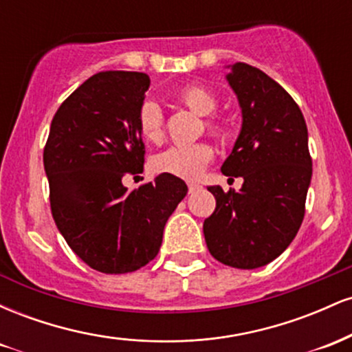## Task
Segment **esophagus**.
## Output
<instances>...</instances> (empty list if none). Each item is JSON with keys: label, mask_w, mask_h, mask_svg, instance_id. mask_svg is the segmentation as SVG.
I'll return each mask as SVG.
<instances>
[{"label": "esophagus", "mask_w": 352, "mask_h": 352, "mask_svg": "<svg viewBox=\"0 0 352 352\" xmlns=\"http://www.w3.org/2000/svg\"><path fill=\"white\" fill-rule=\"evenodd\" d=\"M199 188H200L199 184H193V182H192V184H188V192H190V193L197 192V190H199Z\"/></svg>", "instance_id": "obj_1"}]
</instances>
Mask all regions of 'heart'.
I'll use <instances>...</instances> for the list:
<instances>
[{"mask_svg":"<svg viewBox=\"0 0 352 352\" xmlns=\"http://www.w3.org/2000/svg\"><path fill=\"white\" fill-rule=\"evenodd\" d=\"M177 104L187 107L193 114L204 116L201 124L208 135L217 140L228 139L230 122L225 117L215 114L218 98L212 89L204 84H187L173 96ZM137 127L144 140L151 144L162 142L165 137V116L160 106L153 100H144L137 111ZM213 159V148L208 142H195L188 145H173L167 151L152 157L151 167L155 173L179 177L192 180L199 177Z\"/></svg>","mask_w":352,"mask_h":352,"instance_id":"1","label":"heart"}]
</instances>
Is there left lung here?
I'll return each instance as SVG.
<instances>
[{
    "mask_svg": "<svg viewBox=\"0 0 352 352\" xmlns=\"http://www.w3.org/2000/svg\"><path fill=\"white\" fill-rule=\"evenodd\" d=\"M243 125L221 172L241 177L240 192L208 187L215 212L204 221L208 252L240 270L268 265L300 230L313 173L308 129L294 99L276 80L246 63L233 64Z\"/></svg>",
    "mask_w": 352,
    "mask_h": 352,
    "instance_id": "1",
    "label": "left lung"
}]
</instances>
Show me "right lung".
<instances>
[{"mask_svg":"<svg viewBox=\"0 0 352 352\" xmlns=\"http://www.w3.org/2000/svg\"><path fill=\"white\" fill-rule=\"evenodd\" d=\"M148 86L145 72L91 76L56 111L44 145L58 230L84 263L106 274L135 272L157 256L165 223L188 190L165 173L132 192L122 185L144 170L137 111Z\"/></svg>","mask_w":352,"mask_h":352,"instance_id":"right-lung-1","label":"right lung"}]
</instances>
